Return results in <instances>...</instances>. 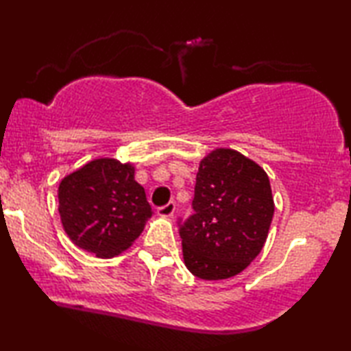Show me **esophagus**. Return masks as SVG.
Here are the masks:
<instances>
[{"label":"esophagus","instance_id":"esophagus-1","mask_svg":"<svg viewBox=\"0 0 351 351\" xmlns=\"http://www.w3.org/2000/svg\"><path fill=\"white\" fill-rule=\"evenodd\" d=\"M175 209H176V204L173 202L167 203L165 206H160V208H158V215L160 217H171L175 214Z\"/></svg>","mask_w":351,"mask_h":351}]
</instances>
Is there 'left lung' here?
<instances>
[{
	"label": "left lung",
	"mask_w": 351,
	"mask_h": 351,
	"mask_svg": "<svg viewBox=\"0 0 351 351\" xmlns=\"http://www.w3.org/2000/svg\"><path fill=\"white\" fill-rule=\"evenodd\" d=\"M195 214L180 225L182 258L192 275L217 281L236 276L261 253L275 203L269 176L231 148H215L197 173Z\"/></svg>",
	"instance_id": "8db88e82"
}]
</instances>
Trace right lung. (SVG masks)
Here are the masks:
<instances>
[{"mask_svg": "<svg viewBox=\"0 0 351 351\" xmlns=\"http://www.w3.org/2000/svg\"><path fill=\"white\" fill-rule=\"evenodd\" d=\"M60 221L70 241L97 258L123 253L153 215L134 165L114 158L93 159L59 184Z\"/></svg>", "mask_w": 351, "mask_h": 351, "instance_id": "right-lung-1", "label": "right lung"}]
</instances>
